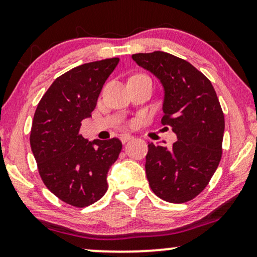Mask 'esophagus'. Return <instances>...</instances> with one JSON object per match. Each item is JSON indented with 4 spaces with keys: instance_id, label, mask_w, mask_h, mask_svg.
I'll return each mask as SVG.
<instances>
[{
    "instance_id": "esophagus-1",
    "label": "esophagus",
    "mask_w": 257,
    "mask_h": 257,
    "mask_svg": "<svg viewBox=\"0 0 257 257\" xmlns=\"http://www.w3.org/2000/svg\"><path fill=\"white\" fill-rule=\"evenodd\" d=\"M119 139H120V141H122V144H125V143H128L129 140H132L133 137L129 134H122L119 137Z\"/></svg>"
}]
</instances>
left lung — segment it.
Returning a JSON list of instances; mask_svg holds the SVG:
<instances>
[{
    "mask_svg": "<svg viewBox=\"0 0 257 257\" xmlns=\"http://www.w3.org/2000/svg\"><path fill=\"white\" fill-rule=\"evenodd\" d=\"M132 58L161 81L162 124L178 138L170 149L149 145V185L166 202H188L206 187L221 161L225 117L220 101L211 82L184 59L159 51Z\"/></svg>",
    "mask_w": 257,
    "mask_h": 257,
    "instance_id": "8db88e82",
    "label": "left lung"
}]
</instances>
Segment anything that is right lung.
<instances>
[{
    "instance_id": "right-lung-1",
    "label": "right lung",
    "mask_w": 257,
    "mask_h": 257,
    "mask_svg": "<svg viewBox=\"0 0 257 257\" xmlns=\"http://www.w3.org/2000/svg\"><path fill=\"white\" fill-rule=\"evenodd\" d=\"M118 61H93L59 76L35 111L30 145L41 179L59 199L77 208L106 193L107 172L122 150L117 138L88 141L79 133Z\"/></svg>"
}]
</instances>
